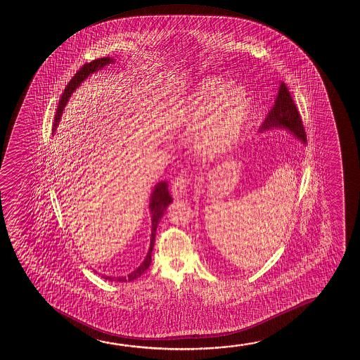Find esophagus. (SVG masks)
Masks as SVG:
<instances>
[{
	"instance_id": "1",
	"label": "esophagus",
	"mask_w": 360,
	"mask_h": 360,
	"mask_svg": "<svg viewBox=\"0 0 360 360\" xmlns=\"http://www.w3.org/2000/svg\"><path fill=\"white\" fill-rule=\"evenodd\" d=\"M188 187V176L187 174H179L177 177L174 178V181L172 182V191L173 197L181 198L183 194L186 193Z\"/></svg>"
}]
</instances>
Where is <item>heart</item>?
Wrapping results in <instances>:
<instances>
[{"instance_id":"obj_1","label":"heart","mask_w":360,"mask_h":360,"mask_svg":"<svg viewBox=\"0 0 360 360\" xmlns=\"http://www.w3.org/2000/svg\"><path fill=\"white\" fill-rule=\"evenodd\" d=\"M251 98L245 89L217 77L202 79L191 107L192 125L200 129V148L207 156L224 153L246 129Z\"/></svg>"}]
</instances>
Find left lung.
Masks as SVG:
<instances>
[{"label": "left lung", "mask_w": 360, "mask_h": 360, "mask_svg": "<svg viewBox=\"0 0 360 360\" xmlns=\"http://www.w3.org/2000/svg\"><path fill=\"white\" fill-rule=\"evenodd\" d=\"M274 127L289 129L291 133L295 134L296 138L301 139L304 143L307 141L300 113L296 108L295 102L284 82H281L279 86L276 104L273 105L271 112L266 115V120L262 124L261 130H266Z\"/></svg>", "instance_id": "1"}]
</instances>
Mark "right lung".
<instances>
[{"mask_svg":"<svg viewBox=\"0 0 360 360\" xmlns=\"http://www.w3.org/2000/svg\"><path fill=\"white\" fill-rule=\"evenodd\" d=\"M114 60L110 58H101V59H96L91 63L84 64V66H81V69L75 74L74 77L71 79L66 89H65L64 94L61 96V98L59 101V105L56 109V114H55L54 124H53V131H54L58 123H59L60 117L61 113L64 110V107L69 101V97L71 94L74 92L75 89L79 86V84L84 81V79L89 77V74H94V71L102 69L105 65L113 63ZM172 202V198L168 193V186L166 182H160L158 186L153 189V193L151 194V202H150V209H151V214H153V233H151V243H150V248H148V256L145 258V261L143 262V264L139 266L138 269H135L133 273H130L128 276H120V278H114V276H103L104 279L107 281H131L134 279H136L139 276L143 274V271L148 269L150 263H151V253H153V243H155V236H156V230H158V222L160 219L162 217L163 212H166V207H168V204Z\"/></svg>","mask_w":360,"mask_h":360,"instance_id":"right-lung-1","label":"right lung"}]
</instances>
